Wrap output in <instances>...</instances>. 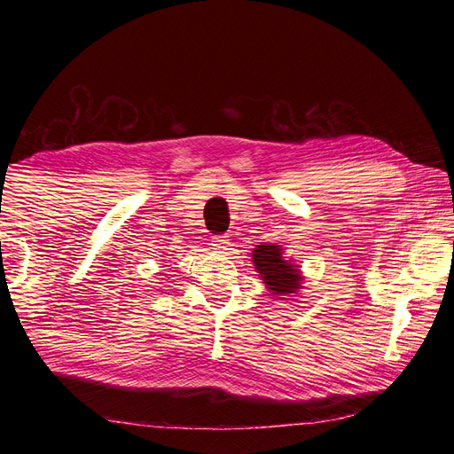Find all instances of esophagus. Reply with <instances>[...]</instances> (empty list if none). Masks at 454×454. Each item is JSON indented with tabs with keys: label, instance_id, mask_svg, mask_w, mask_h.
Segmentation results:
<instances>
[{
	"label": "esophagus",
	"instance_id": "obj_1",
	"mask_svg": "<svg viewBox=\"0 0 454 454\" xmlns=\"http://www.w3.org/2000/svg\"><path fill=\"white\" fill-rule=\"evenodd\" d=\"M212 246L215 250H225L229 246V239L225 235H217L212 239Z\"/></svg>",
	"mask_w": 454,
	"mask_h": 454
}]
</instances>
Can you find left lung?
<instances>
[{"label":"left lung","mask_w":454,"mask_h":454,"mask_svg":"<svg viewBox=\"0 0 454 454\" xmlns=\"http://www.w3.org/2000/svg\"><path fill=\"white\" fill-rule=\"evenodd\" d=\"M254 265L274 294H294L299 286V270L282 259L278 246L259 244L254 250Z\"/></svg>","instance_id":"8db88e82"}]
</instances>
